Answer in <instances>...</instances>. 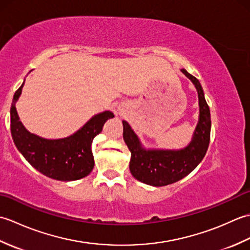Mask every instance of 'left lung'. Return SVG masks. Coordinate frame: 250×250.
Instances as JSON below:
<instances>
[{
    "label": "left lung",
    "instance_id": "left-lung-1",
    "mask_svg": "<svg viewBox=\"0 0 250 250\" xmlns=\"http://www.w3.org/2000/svg\"><path fill=\"white\" fill-rule=\"evenodd\" d=\"M182 71L198 91L200 115L192 140L183 149H145L128 122L122 120L124 140L131 151L130 172L140 182L162 187L187 176L203 160L210 137V111L200 82L185 68Z\"/></svg>",
    "mask_w": 250,
    "mask_h": 250
}]
</instances>
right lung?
Here are the masks:
<instances>
[{"instance_id": "right-lung-1", "label": "right lung", "mask_w": 250, "mask_h": 250, "mask_svg": "<svg viewBox=\"0 0 250 250\" xmlns=\"http://www.w3.org/2000/svg\"><path fill=\"white\" fill-rule=\"evenodd\" d=\"M15 92L10 107V131L16 147L25 160L45 176L71 182L86 177L94 167L91 144L102 132L103 125L114 114L109 110L93 116L75 133L59 140H47L31 133L24 128L16 109L22 87Z\"/></svg>"}]
</instances>
